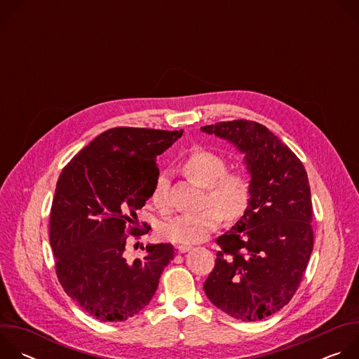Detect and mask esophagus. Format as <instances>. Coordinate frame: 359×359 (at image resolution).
I'll return each mask as SVG.
<instances>
[{
  "label": "esophagus",
  "instance_id": "esophagus-1",
  "mask_svg": "<svg viewBox=\"0 0 359 359\" xmlns=\"http://www.w3.org/2000/svg\"><path fill=\"white\" fill-rule=\"evenodd\" d=\"M191 248H193V245H190V244H180V245H177L179 252H187V251H190Z\"/></svg>",
  "mask_w": 359,
  "mask_h": 359
}]
</instances>
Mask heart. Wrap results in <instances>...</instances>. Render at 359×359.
I'll list each match as a JSON object with an SVG mask.
<instances>
[{"label": "heart", "instance_id": "obj_1", "mask_svg": "<svg viewBox=\"0 0 359 359\" xmlns=\"http://www.w3.org/2000/svg\"><path fill=\"white\" fill-rule=\"evenodd\" d=\"M182 172L206 187L204 201L209 208L197 213H184L165 222L161 236L177 244H196L210 237L227 219H238L250 203V179L241 170H226V161L215 151L194 149L182 159ZM150 200L161 212L170 209L169 180L166 173L159 172L150 190ZM212 206L210 207V204Z\"/></svg>", "mask_w": 359, "mask_h": 359}]
</instances>
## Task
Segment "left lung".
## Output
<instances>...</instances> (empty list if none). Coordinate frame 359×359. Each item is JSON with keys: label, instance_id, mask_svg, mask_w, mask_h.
Segmentation results:
<instances>
[{"label": "left lung", "instance_id": "obj_1", "mask_svg": "<svg viewBox=\"0 0 359 359\" xmlns=\"http://www.w3.org/2000/svg\"><path fill=\"white\" fill-rule=\"evenodd\" d=\"M244 153L251 175L250 203L241 219L216 243L208 298L241 321L267 318L290 302L314 245L309 176L295 153L266 126L252 121L201 128Z\"/></svg>", "mask_w": 359, "mask_h": 359}]
</instances>
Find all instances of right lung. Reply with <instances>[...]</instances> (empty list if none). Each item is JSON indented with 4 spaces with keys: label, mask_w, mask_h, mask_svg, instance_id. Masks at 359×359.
I'll return each mask as SVG.
<instances>
[{
    "label": "right lung",
    "mask_w": 359,
    "mask_h": 359,
    "mask_svg": "<svg viewBox=\"0 0 359 359\" xmlns=\"http://www.w3.org/2000/svg\"><path fill=\"white\" fill-rule=\"evenodd\" d=\"M183 130L114 128L96 136L62 169L50 208L49 243L65 292L104 323L136 316L155 295L173 260L169 243L146 247L128 262V234L139 238L150 226L137 212L159 173L156 158Z\"/></svg>",
    "instance_id": "right-lung-1"
}]
</instances>
